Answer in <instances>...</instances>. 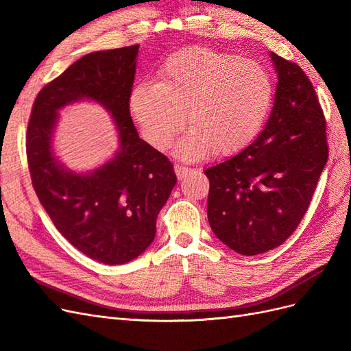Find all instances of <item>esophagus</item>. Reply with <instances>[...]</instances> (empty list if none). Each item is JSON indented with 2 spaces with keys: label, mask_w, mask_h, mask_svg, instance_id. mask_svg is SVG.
I'll return each mask as SVG.
<instances>
[{
  "label": "esophagus",
  "mask_w": 351,
  "mask_h": 351,
  "mask_svg": "<svg viewBox=\"0 0 351 351\" xmlns=\"http://www.w3.org/2000/svg\"><path fill=\"white\" fill-rule=\"evenodd\" d=\"M174 171H176L177 178L180 180V182H182V180H184L190 173H192V168H186V167H183V165L176 164V165H174Z\"/></svg>",
  "instance_id": "esophagus-1"
}]
</instances>
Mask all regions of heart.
Instances as JSON below:
<instances>
[{"label":"heart","instance_id":"b5f03b06","mask_svg":"<svg viewBox=\"0 0 351 351\" xmlns=\"http://www.w3.org/2000/svg\"><path fill=\"white\" fill-rule=\"evenodd\" d=\"M275 86L256 61L210 48H187L169 56L158 83L141 82L129 93V112L145 139L165 149L186 123L177 143L184 159L214 152L232 156L261 134L271 114Z\"/></svg>","mask_w":351,"mask_h":351}]
</instances>
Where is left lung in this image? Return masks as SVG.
Returning <instances> with one entry per match:
<instances>
[{
  "mask_svg": "<svg viewBox=\"0 0 351 351\" xmlns=\"http://www.w3.org/2000/svg\"><path fill=\"white\" fill-rule=\"evenodd\" d=\"M271 60L278 83L267 125L246 149L205 169L209 226L244 256L293 234L328 161L326 123L312 82L295 62L275 52Z\"/></svg>",
  "mask_w": 351,
  "mask_h": 351,
  "instance_id": "8db88e82",
  "label": "left lung"
}]
</instances>
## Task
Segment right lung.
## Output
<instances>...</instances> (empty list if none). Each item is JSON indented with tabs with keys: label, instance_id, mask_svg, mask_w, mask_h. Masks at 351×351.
Returning <instances> with one entry per match:
<instances>
[{
	"label": "right lung",
	"instance_id": "add662e5",
	"mask_svg": "<svg viewBox=\"0 0 351 351\" xmlns=\"http://www.w3.org/2000/svg\"><path fill=\"white\" fill-rule=\"evenodd\" d=\"M139 45L82 57L44 86L26 134L35 192L57 230L74 247L107 265L136 259L155 239L156 217L176 186L168 158L142 141L129 112ZM90 99L112 115L121 147L95 172L74 173L51 149L58 111Z\"/></svg>",
	"mask_w": 351,
	"mask_h": 351
}]
</instances>
